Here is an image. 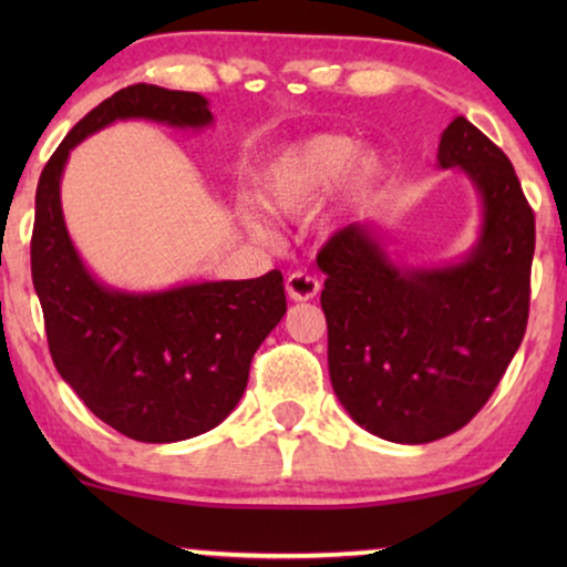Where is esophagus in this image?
Wrapping results in <instances>:
<instances>
[{
	"label": "esophagus",
	"mask_w": 567,
	"mask_h": 567,
	"mask_svg": "<svg viewBox=\"0 0 567 567\" xmlns=\"http://www.w3.org/2000/svg\"><path fill=\"white\" fill-rule=\"evenodd\" d=\"M286 293H289L291 301H309L320 293V281L305 274V270H297V274L286 278Z\"/></svg>",
	"instance_id": "esophagus-1"
}]
</instances>
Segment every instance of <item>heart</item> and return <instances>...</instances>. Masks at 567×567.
Instances as JSON below:
<instances>
[{"label": "heart", "instance_id": "b5f03b06", "mask_svg": "<svg viewBox=\"0 0 567 567\" xmlns=\"http://www.w3.org/2000/svg\"><path fill=\"white\" fill-rule=\"evenodd\" d=\"M340 175L348 196H367L384 181L386 167L377 152H359L353 136L328 131L270 159L255 181V198L270 214L297 216L309 212ZM243 219L252 235H266L252 214H243Z\"/></svg>", "mask_w": 567, "mask_h": 567}]
</instances>
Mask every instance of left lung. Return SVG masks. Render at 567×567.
Here are the masks:
<instances>
[{
    "instance_id": "8db88e82",
    "label": "left lung",
    "mask_w": 567,
    "mask_h": 567,
    "mask_svg": "<svg viewBox=\"0 0 567 567\" xmlns=\"http://www.w3.org/2000/svg\"><path fill=\"white\" fill-rule=\"evenodd\" d=\"M439 165L467 173L483 200L480 239L462 262L400 268L363 224L317 255L332 390L355 423L398 444L467 425L529 320L534 212L514 165L464 115L441 134Z\"/></svg>"
}]
</instances>
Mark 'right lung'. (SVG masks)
<instances>
[{
	"label": "right lung",
	"instance_id": "1",
	"mask_svg": "<svg viewBox=\"0 0 567 567\" xmlns=\"http://www.w3.org/2000/svg\"><path fill=\"white\" fill-rule=\"evenodd\" d=\"M121 118L204 128L212 111L198 92L157 84H131L92 107L38 181L30 270L61 379L123 436L173 444L216 429L235 410L255 351L286 315L284 276L270 270L154 293L95 281L69 239L59 185L69 152Z\"/></svg>",
	"mask_w": 567,
	"mask_h": 567
}]
</instances>
